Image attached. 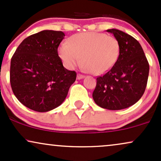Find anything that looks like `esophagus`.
<instances>
[{"instance_id":"obj_1","label":"esophagus","mask_w":161,"mask_h":161,"mask_svg":"<svg viewBox=\"0 0 161 161\" xmlns=\"http://www.w3.org/2000/svg\"><path fill=\"white\" fill-rule=\"evenodd\" d=\"M85 77L84 75L82 74H77V79H82Z\"/></svg>"}]
</instances>
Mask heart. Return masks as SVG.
<instances>
[{"instance_id":"heart-1","label":"heart","mask_w":161,"mask_h":161,"mask_svg":"<svg viewBox=\"0 0 161 161\" xmlns=\"http://www.w3.org/2000/svg\"><path fill=\"white\" fill-rule=\"evenodd\" d=\"M120 44L115 37L98 32L80 33L71 36L68 43L59 46V56L68 69L81 62L86 71L102 75L115 64L120 55Z\"/></svg>"}]
</instances>
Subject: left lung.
I'll use <instances>...</instances> for the list:
<instances>
[{
  "mask_svg": "<svg viewBox=\"0 0 161 161\" xmlns=\"http://www.w3.org/2000/svg\"><path fill=\"white\" fill-rule=\"evenodd\" d=\"M120 44V55L113 67L97 78L92 97L103 109L120 110L135 104L142 97L148 82L149 64L139 42L132 36L109 29Z\"/></svg>",
  "mask_w": 161,
  "mask_h": 161,
  "instance_id": "8db88e82",
  "label": "left lung"
}]
</instances>
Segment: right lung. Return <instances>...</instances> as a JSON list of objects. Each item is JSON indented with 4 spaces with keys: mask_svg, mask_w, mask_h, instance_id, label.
<instances>
[{
    "mask_svg": "<svg viewBox=\"0 0 161 161\" xmlns=\"http://www.w3.org/2000/svg\"><path fill=\"white\" fill-rule=\"evenodd\" d=\"M62 31L45 30L25 38L13 54L10 85L21 103L36 112L59 106L75 81L76 73L64 67L58 48Z\"/></svg>",
    "mask_w": 161,
    "mask_h": 161,
    "instance_id": "add662e5",
    "label": "right lung"
}]
</instances>
